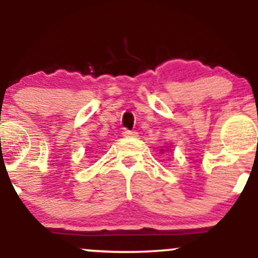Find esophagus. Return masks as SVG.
I'll return each mask as SVG.
<instances>
[{
	"label": "esophagus",
	"mask_w": 258,
	"mask_h": 258,
	"mask_svg": "<svg viewBox=\"0 0 258 258\" xmlns=\"http://www.w3.org/2000/svg\"><path fill=\"white\" fill-rule=\"evenodd\" d=\"M124 137H137V132L135 131H128V130H124L123 131Z\"/></svg>",
	"instance_id": "1"
}]
</instances>
